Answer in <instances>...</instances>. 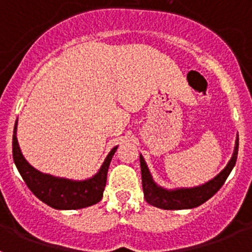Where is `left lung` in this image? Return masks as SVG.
<instances>
[{
    "mask_svg": "<svg viewBox=\"0 0 252 252\" xmlns=\"http://www.w3.org/2000/svg\"><path fill=\"white\" fill-rule=\"evenodd\" d=\"M237 153H239V135L236 137L232 158L220 174H217L213 179L202 184V186L178 189H165L158 186L151 177L145 160L140 155L142 189H144V197H145L146 202L151 206L158 207V208L171 209V211L173 209H190L201 206L204 202L208 201L209 198L213 197L220 190V188L223 186L227 177L230 175L231 170L235 166Z\"/></svg>",
    "mask_w": 252,
    "mask_h": 252,
    "instance_id": "left-lung-1",
    "label": "left lung"
}]
</instances>
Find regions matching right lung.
<instances>
[{"label": "right lung", "mask_w": 252, "mask_h": 252, "mask_svg": "<svg viewBox=\"0 0 252 252\" xmlns=\"http://www.w3.org/2000/svg\"><path fill=\"white\" fill-rule=\"evenodd\" d=\"M17 121L12 136V155L17 170L28 188L40 201L55 209H81L98 203L103 195L107 171L117 146L110 151L101 169L95 175L86 180H72L44 174L26 161L20 150L16 137Z\"/></svg>", "instance_id": "1"}]
</instances>
